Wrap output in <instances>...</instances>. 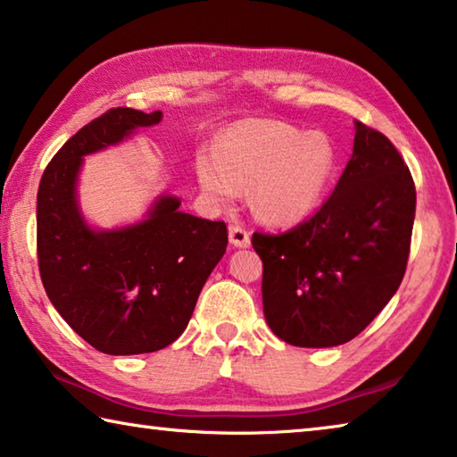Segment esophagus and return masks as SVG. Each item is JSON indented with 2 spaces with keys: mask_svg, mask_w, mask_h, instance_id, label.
Listing matches in <instances>:
<instances>
[{
  "mask_svg": "<svg viewBox=\"0 0 457 457\" xmlns=\"http://www.w3.org/2000/svg\"><path fill=\"white\" fill-rule=\"evenodd\" d=\"M229 242L236 247H247L250 245V231L242 226H229Z\"/></svg>",
  "mask_w": 457,
  "mask_h": 457,
  "instance_id": "34e87169",
  "label": "esophagus"
}]
</instances>
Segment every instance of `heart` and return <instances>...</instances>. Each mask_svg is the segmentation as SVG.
<instances>
[{"instance_id":"heart-1","label":"heart","mask_w":457,"mask_h":457,"mask_svg":"<svg viewBox=\"0 0 457 457\" xmlns=\"http://www.w3.org/2000/svg\"><path fill=\"white\" fill-rule=\"evenodd\" d=\"M335 169L327 135L303 133L280 120H252L229 129L218 153H201L197 177L213 199L234 201L253 187L260 218L290 223L311 213Z\"/></svg>"}]
</instances>
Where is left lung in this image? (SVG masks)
Instances as JSON below:
<instances>
[{
	"instance_id": "obj_1",
	"label": "left lung",
	"mask_w": 457,
	"mask_h": 457,
	"mask_svg": "<svg viewBox=\"0 0 457 457\" xmlns=\"http://www.w3.org/2000/svg\"><path fill=\"white\" fill-rule=\"evenodd\" d=\"M413 220L415 183L403 157L357 122L349 163L319 210L282 234L252 236L274 335L306 349L361 335L403 280Z\"/></svg>"
}]
</instances>
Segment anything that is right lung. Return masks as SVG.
Listing matches in <instances>:
<instances>
[{
	"label": "right lung",
	"mask_w": 457,
	"mask_h": 457,
	"mask_svg": "<svg viewBox=\"0 0 457 457\" xmlns=\"http://www.w3.org/2000/svg\"><path fill=\"white\" fill-rule=\"evenodd\" d=\"M161 117L129 106L100 114L62 145L37 189L44 290L76 335L106 354L154 353L179 338L228 247L226 223L179 212L175 197H161L149 220L125 229L92 231L80 218L74 183L84 154Z\"/></svg>",
	"instance_id": "add662e5"
}]
</instances>
